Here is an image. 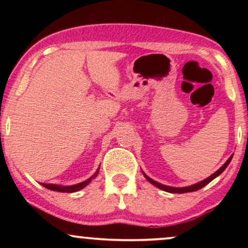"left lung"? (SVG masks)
<instances>
[{
    "label": "left lung",
    "instance_id": "obj_1",
    "mask_svg": "<svg viewBox=\"0 0 248 248\" xmlns=\"http://www.w3.org/2000/svg\"><path fill=\"white\" fill-rule=\"evenodd\" d=\"M232 156H233V155H232ZM232 156H231V157L229 158V160H227L226 162H225V164H224L223 167H221V168H219V169L217 170V171H216L215 173H213V175L210 176V177H207L206 179H204V181L199 182V183H197V184H193V186H186V187H171V186H163V184H161V183H157V182H155V181H154V179H152V178H149V177H148V176L146 175V173H143V175H144V177H146V178L148 179V181L150 182V183L154 184V186H155L160 187L161 190H164V191H168V192H172V193H184V192H192V191H197V190L202 189V187H203V186H205L206 184H209L210 182L212 181V179H215L216 177H217V176L220 175V173L223 172L225 169H226V167L229 166V164H230V162H231V160H232Z\"/></svg>",
    "mask_w": 248,
    "mask_h": 248
}]
</instances>
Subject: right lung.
<instances>
[{"mask_svg": "<svg viewBox=\"0 0 248 248\" xmlns=\"http://www.w3.org/2000/svg\"><path fill=\"white\" fill-rule=\"evenodd\" d=\"M96 173H98V171H96L95 175L92 176V177H91L90 179H87V181H85V182H81V183H79V184H76V186H56V184H42V186H44V187H46V189L53 190V191H58V192H76V191H78V190L82 189V187L86 186L87 184L91 182V179H92L93 177H95Z\"/></svg>", "mask_w": 248, "mask_h": 248, "instance_id": "obj_1", "label": "right lung"}]
</instances>
